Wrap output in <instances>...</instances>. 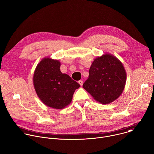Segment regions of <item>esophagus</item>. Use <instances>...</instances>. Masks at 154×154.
Instances as JSON below:
<instances>
[{"label":"esophagus","mask_w":154,"mask_h":154,"mask_svg":"<svg viewBox=\"0 0 154 154\" xmlns=\"http://www.w3.org/2000/svg\"><path fill=\"white\" fill-rule=\"evenodd\" d=\"M79 84H80V85L82 86L83 85V80H79Z\"/></svg>","instance_id":"34e87169"}]
</instances>
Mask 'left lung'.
<instances>
[{
    "label": "left lung",
    "mask_w": 154,
    "mask_h": 154,
    "mask_svg": "<svg viewBox=\"0 0 154 154\" xmlns=\"http://www.w3.org/2000/svg\"><path fill=\"white\" fill-rule=\"evenodd\" d=\"M126 82V72L120 60L106 53L95 58L89 69V78L83 88L95 100L109 104L122 94Z\"/></svg>",
    "instance_id": "left-lung-1"
}]
</instances>
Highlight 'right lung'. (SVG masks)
<instances>
[{
	"mask_svg": "<svg viewBox=\"0 0 154 154\" xmlns=\"http://www.w3.org/2000/svg\"><path fill=\"white\" fill-rule=\"evenodd\" d=\"M60 62L45 57L37 64L33 75L37 95L48 107L62 109L69 105L80 85L60 71Z\"/></svg>",
	"mask_w": 154,
	"mask_h": 154,
	"instance_id": "right-lung-1",
	"label": "right lung"
}]
</instances>
